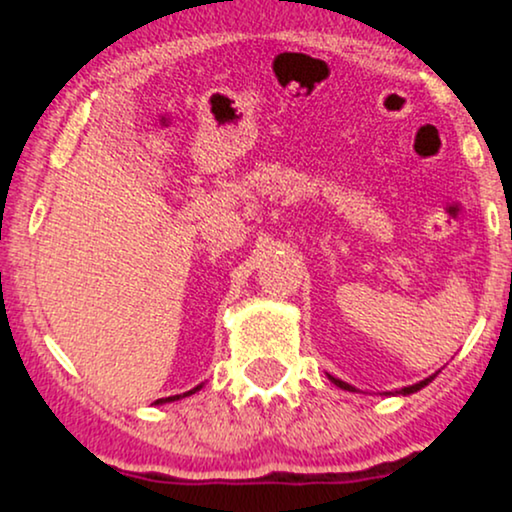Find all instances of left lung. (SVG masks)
Wrapping results in <instances>:
<instances>
[{"label":"left lung","mask_w":512,"mask_h":512,"mask_svg":"<svg viewBox=\"0 0 512 512\" xmlns=\"http://www.w3.org/2000/svg\"><path fill=\"white\" fill-rule=\"evenodd\" d=\"M438 373H440V370H438ZM438 373H433V375H428V378H424V380H421V383H416V385H409V387H402V390H397V392H385V395H414V392H419L421 390V387H426L428 383H431V380L433 378H436V375ZM327 378H330L332 380V383L334 385H337V387H342V390H349V392H358L356 390V387L354 385H349V383H344V380H339V378H334V375H327Z\"/></svg>","instance_id":"obj_1"}]
</instances>
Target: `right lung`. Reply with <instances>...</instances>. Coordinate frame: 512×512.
Here are the masks:
<instances>
[{
    "label": "right lung",
    "mask_w": 512,
    "mask_h": 512,
    "mask_svg": "<svg viewBox=\"0 0 512 512\" xmlns=\"http://www.w3.org/2000/svg\"><path fill=\"white\" fill-rule=\"evenodd\" d=\"M204 385V383H202ZM202 385H197V387H192L190 392H182V395H173V397H166V399H156V404H166V402H178V399H182V397H190V395H195V392H199L202 390Z\"/></svg>",
    "instance_id": "1"
}]
</instances>
